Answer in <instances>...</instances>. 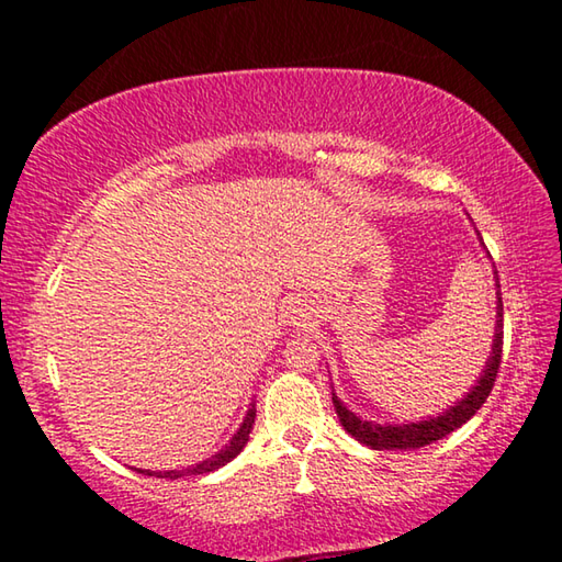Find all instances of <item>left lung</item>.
Masks as SVG:
<instances>
[{
    "label": "left lung",
    "mask_w": 562,
    "mask_h": 562,
    "mask_svg": "<svg viewBox=\"0 0 562 562\" xmlns=\"http://www.w3.org/2000/svg\"><path fill=\"white\" fill-rule=\"evenodd\" d=\"M498 274V272H496ZM498 288V312H496V339H493V351L491 359L486 361V369L479 379V384L471 389V394H465L463 402L451 406L449 412L429 418V422H418V424H404V426H379L372 422H361L349 408L339 402L337 396H331L335 402L337 416L345 429L355 436L357 441L372 446L376 451H396V449H422L426 443H434L449 436L451 431L461 429V426L469 422V418L479 412V408L486 404V398L491 394L493 384H496L498 376V367H501V355H503V300H501V284Z\"/></svg>",
    "instance_id": "left-lung-1"
}]
</instances>
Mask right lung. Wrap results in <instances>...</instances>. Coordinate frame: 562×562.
I'll return each mask as SVG.
<instances>
[{
    "mask_svg": "<svg viewBox=\"0 0 562 562\" xmlns=\"http://www.w3.org/2000/svg\"><path fill=\"white\" fill-rule=\"evenodd\" d=\"M252 424H255V406L250 408V412H247L243 426H240V429H237V434L233 436V441L227 443L221 453H215L213 459H207V461H203V463H195L193 469H186V471H164V473L140 471V473H146V475H158V479H170V481L180 479V475H203V473H211V471H215V469H221V465H225L227 461H233L235 456L243 451V446L247 443V439H250Z\"/></svg>",
    "mask_w": 562,
    "mask_h": 562,
    "instance_id": "right-lung-1",
    "label": "right lung"
}]
</instances>
